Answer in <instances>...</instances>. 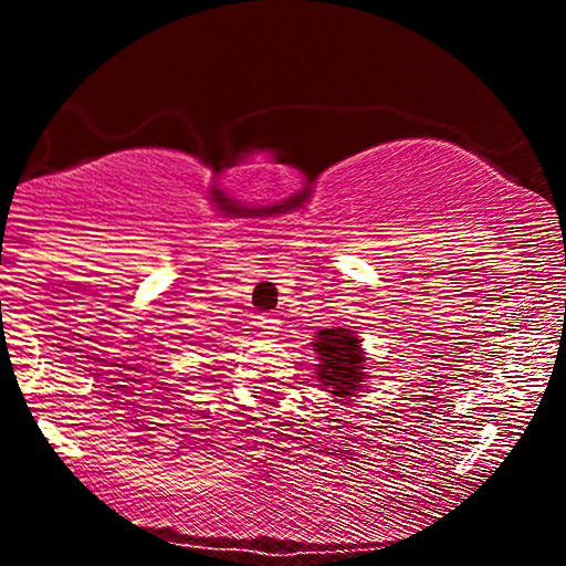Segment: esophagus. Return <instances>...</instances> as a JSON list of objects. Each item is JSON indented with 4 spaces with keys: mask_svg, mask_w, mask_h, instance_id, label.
<instances>
[{
    "mask_svg": "<svg viewBox=\"0 0 566 566\" xmlns=\"http://www.w3.org/2000/svg\"><path fill=\"white\" fill-rule=\"evenodd\" d=\"M258 324H261V329L265 335L274 337V335H279V324H282V322H279L274 314H261V322H258Z\"/></svg>",
    "mask_w": 566,
    "mask_h": 566,
    "instance_id": "1",
    "label": "esophagus"
}]
</instances>
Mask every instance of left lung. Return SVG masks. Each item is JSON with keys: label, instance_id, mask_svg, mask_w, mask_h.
<instances>
[{"label": "left lung", "instance_id": "left-lung-1", "mask_svg": "<svg viewBox=\"0 0 566 566\" xmlns=\"http://www.w3.org/2000/svg\"><path fill=\"white\" fill-rule=\"evenodd\" d=\"M314 350L319 354V365H316L319 373L316 375H319L322 386L329 388V394L348 399V396L367 388L365 350L359 346V337L348 327L319 329Z\"/></svg>", "mask_w": 566, "mask_h": 566}]
</instances>
